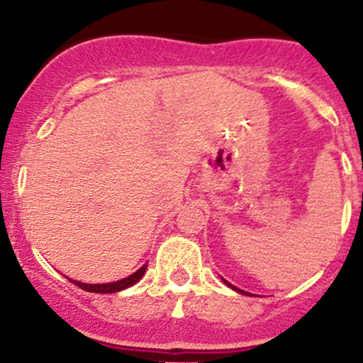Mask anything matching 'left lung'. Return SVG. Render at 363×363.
I'll return each mask as SVG.
<instances>
[{"instance_id":"left-lung-1","label":"left lung","mask_w":363,"mask_h":363,"mask_svg":"<svg viewBox=\"0 0 363 363\" xmlns=\"http://www.w3.org/2000/svg\"><path fill=\"white\" fill-rule=\"evenodd\" d=\"M222 280H223V278H222ZM223 283H225V285H227V286H230V289H234L235 291H239V294H244V295H249L247 294V291H244V290H240V289H237V286H234V285H230V283H228L227 280H223Z\"/></svg>"}]
</instances>
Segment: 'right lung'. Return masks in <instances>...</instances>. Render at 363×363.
Masks as SVG:
<instances>
[{
    "label": "right lung",
    "mask_w": 363,
    "mask_h": 363,
    "mask_svg": "<svg viewBox=\"0 0 363 363\" xmlns=\"http://www.w3.org/2000/svg\"><path fill=\"white\" fill-rule=\"evenodd\" d=\"M147 266L148 264H143L138 272H135L133 274H129L128 278H123V280L119 281H114V283H102V285H90V283H82V281H77V280H69L72 283H74L77 286H80V289L86 290V291H94V294H116V291H121L124 289H128V286H133L135 283H138L141 280V277H143L145 272H147Z\"/></svg>",
    "instance_id": "1"
}]
</instances>
